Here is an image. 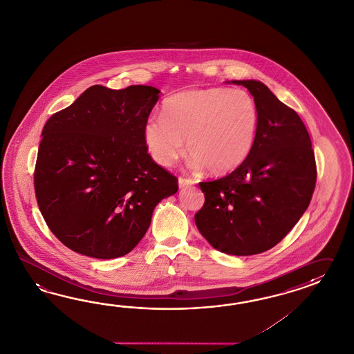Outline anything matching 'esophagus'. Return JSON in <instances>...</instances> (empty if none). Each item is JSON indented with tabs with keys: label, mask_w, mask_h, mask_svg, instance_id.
<instances>
[{
	"label": "esophagus",
	"mask_w": 354,
	"mask_h": 354,
	"mask_svg": "<svg viewBox=\"0 0 354 354\" xmlns=\"http://www.w3.org/2000/svg\"><path fill=\"white\" fill-rule=\"evenodd\" d=\"M178 183H179V188H188L194 184V181L190 180V179H184V178H179Z\"/></svg>",
	"instance_id": "obj_1"
}]
</instances>
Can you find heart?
Instances as JSON below:
<instances>
[{
    "label": "heart",
    "mask_w": 354,
    "mask_h": 354,
    "mask_svg": "<svg viewBox=\"0 0 354 354\" xmlns=\"http://www.w3.org/2000/svg\"><path fill=\"white\" fill-rule=\"evenodd\" d=\"M259 121V107L248 91L214 86L171 95L162 104V116L148 118L142 131L157 164L173 165L187 139L190 166L223 175L247 160Z\"/></svg>",
    "instance_id": "b5f03b06"
}]
</instances>
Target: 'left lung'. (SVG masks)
I'll return each mask as SVG.
<instances>
[{"label": "left lung", "instance_id": "left-lung-1", "mask_svg": "<svg viewBox=\"0 0 354 354\" xmlns=\"http://www.w3.org/2000/svg\"><path fill=\"white\" fill-rule=\"evenodd\" d=\"M226 83L250 91L259 107V128L238 169L199 183L205 205L194 220L215 250L250 256L272 248L299 221L316 185V162L301 118L268 86L254 79Z\"/></svg>", "mask_w": 354, "mask_h": 354}]
</instances>
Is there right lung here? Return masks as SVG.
I'll use <instances>...</instances> for the list:
<instances>
[{
    "label": "right lung",
    "instance_id": "obj_1",
    "mask_svg": "<svg viewBox=\"0 0 354 354\" xmlns=\"http://www.w3.org/2000/svg\"><path fill=\"white\" fill-rule=\"evenodd\" d=\"M158 98L155 86H89L46 122L35 196L50 230L70 250L100 259L128 254L156 206L178 192L176 178L143 140Z\"/></svg>",
    "mask_w": 354,
    "mask_h": 354
}]
</instances>
